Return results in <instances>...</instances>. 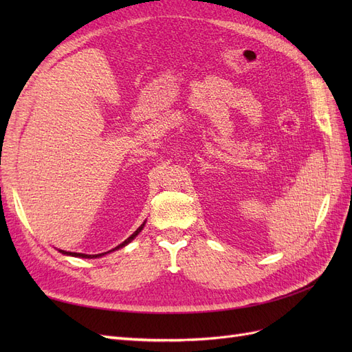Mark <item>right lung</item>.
I'll list each match as a JSON object with an SVG mask.
<instances>
[{
    "mask_svg": "<svg viewBox=\"0 0 352 352\" xmlns=\"http://www.w3.org/2000/svg\"><path fill=\"white\" fill-rule=\"evenodd\" d=\"M142 228H144V225H141V228L140 229H136L135 232H133V235H131L129 238H127L124 242H122L120 245H119V247H116L114 250H119V248H122V247H124V245H127V243H129L136 235H138V233H140L141 230H142ZM113 250V251H114ZM61 254H65V255H73V257H82V258H97V257H101V255H104V254H107V252H102V254H95V255H88V254H80V252H67V251H63V250H58ZM110 252V251H109Z\"/></svg>",
    "mask_w": 352,
    "mask_h": 352,
    "instance_id": "obj_1",
    "label": "right lung"
}]
</instances>
